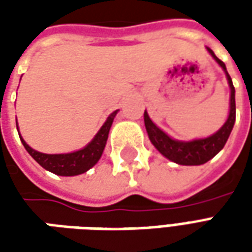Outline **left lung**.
Listing matches in <instances>:
<instances>
[{"label":"left lung","mask_w":252,"mask_h":252,"mask_svg":"<svg viewBox=\"0 0 252 252\" xmlns=\"http://www.w3.org/2000/svg\"><path fill=\"white\" fill-rule=\"evenodd\" d=\"M208 52L211 54L213 59L216 61L221 68L225 72L228 79V85L231 89V99H229V115L225 121V124L212 136L205 137V139H197L191 142H180L171 139L169 135H166L160 128L154 124L151 119L148 117L147 112H144V124L147 129L148 137L153 143L155 148L163 157L170 159L171 162H175L178 164L184 166H198V164L206 163L208 160H211L216 154H219L225 146L229 133L232 131L235 119H236V105H235V88H233L232 79L228 74L225 64L215 55V52L211 48L206 47Z\"/></svg>","instance_id":"8db88e82"}]
</instances>
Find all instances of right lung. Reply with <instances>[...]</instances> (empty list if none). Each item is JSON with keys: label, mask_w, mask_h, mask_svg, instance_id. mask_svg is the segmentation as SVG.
I'll use <instances>...</instances> for the list:
<instances>
[{"label": "right lung", "mask_w": 252, "mask_h": 252, "mask_svg": "<svg viewBox=\"0 0 252 252\" xmlns=\"http://www.w3.org/2000/svg\"><path fill=\"white\" fill-rule=\"evenodd\" d=\"M116 115H117V110L110 113L109 117L106 119L104 126H101V129L97 132V135L94 136L93 140L89 143L86 147H83L82 150H78L75 153L43 154L31 148L24 142L23 137H20V139H21L25 150L30 153L31 157L35 159L41 167H44L48 171H51L57 175H63V177L82 174V173H86L89 169H92L101 158V155L104 153L106 140H108L110 126H112V123H113ZM16 126H17V123H16Z\"/></svg>", "instance_id": "add662e5"}]
</instances>
